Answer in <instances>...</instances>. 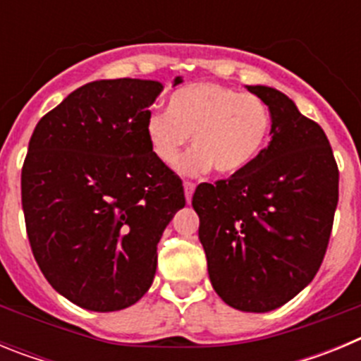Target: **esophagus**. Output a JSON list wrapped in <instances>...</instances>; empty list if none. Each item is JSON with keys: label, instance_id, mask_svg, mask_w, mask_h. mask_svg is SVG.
<instances>
[{"label": "esophagus", "instance_id": "34e87169", "mask_svg": "<svg viewBox=\"0 0 361 361\" xmlns=\"http://www.w3.org/2000/svg\"><path fill=\"white\" fill-rule=\"evenodd\" d=\"M193 191H195V184L193 183H184V195H186V200L190 202L191 195H193Z\"/></svg>", "mask_w": 361, "mask_h": 361}]
</instances>
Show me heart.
Instances as JSON below:
<instances>
[{
    "instance_id": "b5f03b06",
    "label": "heart",
    "mask_w": 361,
    "mask_h": 361,
    "mask_svg": "<svg viewBox=\"0 0 361 361\" xmlns=\"http://www.w3.org/2000/svg\"><path fill=\"white\" fill-rule=\"evenodd\" d=\"M271 132V114L262 99L238 94L219 82H195L168 99V111L152 110L145 121L149 152L171 166L190 141L193 148L178 162L184 175L215 168L220 175H238L260 155Z\"/></svg>"
}]
</instances>
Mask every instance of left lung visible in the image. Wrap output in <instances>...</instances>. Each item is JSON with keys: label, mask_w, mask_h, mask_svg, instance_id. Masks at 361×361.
Listing matches in <instances>:
<instances>
[{"label": "left lung", "mask_w": 361, "mask_h": 361, "mask_svg": "<svg viewBox=\"0 0 361 361\" xmlns=\"http://www.w3.org/2000/svg\"><path fill=\"white\" fill-rule=\"evenodd\" d=\"M271 141L242 173L193 193L213 289L238 311L267 312L314 279L338 204V164L320 124L269 86Z\"/></svg>", "instance_id": "8db88e82"}]
</instances>
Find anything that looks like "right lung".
<instances>
[{
    "label": "right lung",
    "instance_id": "right-lung-1",
    "mask_svg": "<svg viewBox=\"0 0 361 361\" xmlns=\"http://www.w3.org/2000/svg\"><path fill=\"white\" fill-rule=\"evenodd\" d=\"M161 92L145 79L88 82L41 117L28 142L21 204L32 253L50 286L88 311L145 296L162 231L186 204L183 180L145 135Z\"/></svg>",
    "mask_w": 361,
    "mask_h": 361
}]
</instances>
